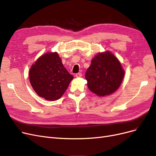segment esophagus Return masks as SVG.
<instances>
[{"label":"esophagus","instance_id":"obj_1","mask_svg":"<svg viewBox=\"0 0 156 156\" xmlns=\"http://www.w3.org/2000/svg\"><path fill=\"white\" fill-rule=\"evenodd\" d=\"M77 78H80V77H82V74L80 73H76V75H75Z\"/></svg>","mask_w":156,"mask_h":156}]
</instances>
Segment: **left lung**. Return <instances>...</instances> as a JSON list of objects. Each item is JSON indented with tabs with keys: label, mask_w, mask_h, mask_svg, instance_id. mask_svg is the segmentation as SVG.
I'll return each instance as SVG.
<instances>
[{
	"label": "left lung",
	"mask_w": 156,
	"mask_h": 156,
	"mask_svg": "<svg viewBox=\"0 0 156 156\" xmlns=\"http://www.w3.org/2000/svg\"><path fill=\"white\" fill-rule=\"evenodd\" d=\"M122 66L111 52L96 55L85 73L90 91L99 96L112 94L118 90L124 77Z\"/></svg>",
	"instance_id": "8db88e82"
}]
</instances>
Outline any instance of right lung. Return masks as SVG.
<instances>
[{"mask_svg": "<svg viewBox=\"0 0 156 156\" xmlns=\"http://www.w3.org/2000/svg\"><path fill=\"white\" fill-rule=\"evenodd\" d=\"M29 78L34 90L49 101L60 99L73 79L56 52L40 56L32 65Z\"/></svg>", "mask_w": 156, "mask_h": 156, "instance_id": "1", "label": "right lung"}]
</instances>
